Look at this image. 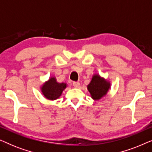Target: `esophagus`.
I'll list each match as a JSON object with an SVG mask.
<instances>
[{
    "label": "esophagus",
    "mask_w": 152,
    "mask_h": 152,
    "mask_svg": "<svg viewBox=\"0 0 152 152\" xmlns=\"http://www.w3.org/2000/svg\"><path fill=\"white\" fill-rule=\"evenodd\" d=\"M73 86L75 87V88H80V84L79 82H73Z\"/></svg>",
    "instance_id": "1"
}]
</instances>
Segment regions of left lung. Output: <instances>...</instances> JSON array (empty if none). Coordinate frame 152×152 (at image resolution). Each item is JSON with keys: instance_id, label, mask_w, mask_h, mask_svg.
<instances>
[{"instance_id": "1", "label": "left lung", "mask_w": 152, "mask_h": 152, "mask_svg": "<svg viewBox=\"0 0 152 152\" xmlns=\"http://www.w3.org/2000/svg\"><path fill=\"white\" fill-rule=\"evenodd\" d=\"M111 88V83L107 79L101 77L99 74H94L87 89L90 93L91 98L98 101L107 95Z\"/></svg>"}]
</instances>
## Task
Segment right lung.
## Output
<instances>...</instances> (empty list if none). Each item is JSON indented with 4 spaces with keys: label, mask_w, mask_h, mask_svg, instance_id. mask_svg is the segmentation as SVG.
Masks as SVG:
<instances>
[{
    "label": "right lung",
    "mask_w": 152,
    "mask_h": 152,
    "mask_svg": "<svg viewBox=\"0 0 152 152\" xmlns=\"http://www.w3.org/2000/svg\"><path fill=\"white\" fill-rule=\"evenodd\" d=\"M68 85L66 83H59L55 76H52L41 86V91L43 96L49 100H55L61 97L64 90Z\"/></svg>",
    "instance_id": "add662e5"
}]
</instances>
